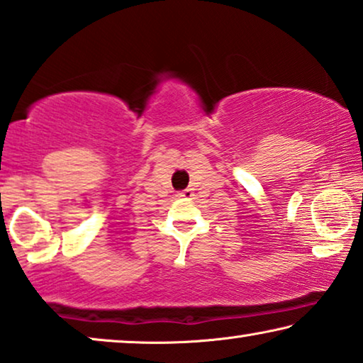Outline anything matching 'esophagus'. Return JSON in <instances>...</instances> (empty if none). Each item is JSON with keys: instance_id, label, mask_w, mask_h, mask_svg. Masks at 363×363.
I'll use <instances>...</instances> for the list:
<instances>
[{"instance_id": "1", "label": "esophagus", "mask_w": 363, "mask_h": 363, "mask_svg": "<svg viewBox=\"0 0 363 363\" xmlns=\"http://www.w3.org/2000/svg\"><path fill=\"white\" fill-rule=\"evenodd\" d=\"M192 196H194L192 189H184V191H181L179 194H177V197H181V199H191Z\"/></svg>"}]
</instances>
